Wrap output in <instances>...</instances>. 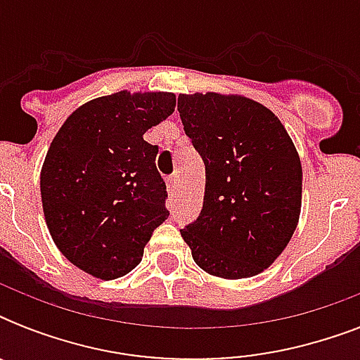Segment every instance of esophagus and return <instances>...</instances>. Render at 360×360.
I'll return each instance as SVG.
<instances>
[{"label": "esophagus", "mask_w": 360, "mask_h": 360, "mask_svg": "<svg viewBox=\"0 0 360 360\" xmlns=\"http://www.w3.org/2000/svg\"><path fill=\"white\" fill-rule=\"evenodd\" d=\"M177 185H179V177H177V175H169V177H168L169 192L177 191Z\"/></svg>", "instance_id": "esophagus-1"}]
</instances>
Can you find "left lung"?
I'll return each instance as SVG.
<instances>
[{"instance_id": "1", "label": "left lung", "mask_w": 360, "mask_h": 360, "mask_svg": "<svg viewBox=\"0 0 360 360\" xmlns=\"http://www.w3.org/2000/svg\"><path fill=\"white\" fill-rule=\"evenodd\" d=\"M177 110L205 164L202 213L181 236L205 273L256 276L276 262L299 224L295 143L267 106L245 95L183 93Z\"/></svg>"}]
</instances>
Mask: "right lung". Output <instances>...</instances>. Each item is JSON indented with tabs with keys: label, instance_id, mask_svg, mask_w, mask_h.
Here are the masks:
<instances>
[{
	"label": "right lung",
	"instance_id": "1",
	"mask_svg": "<svg viewBox=\"0 0 360 360\" xmlns=\"http://www.w3.org/2000/svg\"><path fill=\"white\" fill-rule=\"evenodd\" d=\"M174 110V93L123 89L78 106L53 136L41 169L42 211L59 252L84 273L129 274L168 219L158 147L143 134Z\"/></svg>",
	"mask_w": 360,
	"mask_h": 360
}]
</instances>
